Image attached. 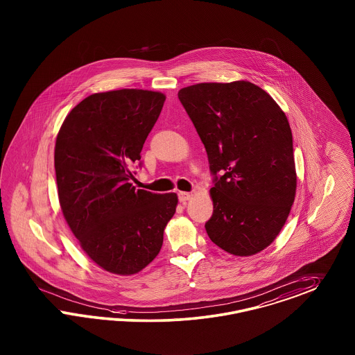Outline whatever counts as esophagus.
I'll use <instances>...</instances> for the list:
<instances>
[{"label": "esophagus", "mask_w": 355, "mask_h": 355, "mask_svg": "<svg viewBox=\"0 0 355 355\" xmlns=\"http://www.w3.org/2000/svg\"><path fill=\"white\" fill-rule=\"evenodd\" d=\"M191 198V194L190 193H184V191H180L178 193V199H180V202H186V200H189Z\"/></svg>", "instance_id": "34e87169"}]
</instances>
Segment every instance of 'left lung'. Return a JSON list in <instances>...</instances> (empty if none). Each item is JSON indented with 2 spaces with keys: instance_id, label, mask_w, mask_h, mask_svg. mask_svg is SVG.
Segmentation results:
<instances>
[{
  "instance_id": "obj_1",
  "label": "left lung",
  "mask_w": 355,
  "mask_h": 355,
  "mask_svg": "<svg viewBox=\"0 0 355 355\" xmlns=\"http://www.w3.org/2000/svg\"><path fill=\"white\" fill-rule=\"evenodd\" d=\"M178 98L207 152L214 244L253 256L281 232L296 191L293 134L286 114L249 81L187 86Z\"/></svg>"
}]
</instances>
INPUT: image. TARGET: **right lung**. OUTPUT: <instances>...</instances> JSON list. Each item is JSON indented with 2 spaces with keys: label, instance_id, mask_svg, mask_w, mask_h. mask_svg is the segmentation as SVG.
<instances>
[{
  "label": "right lung",
  "instance_id": "1",
  "mask_svg": "<svg viewBox=\"0 0 355 355\" xmlns=\"http://www.w3.org/2000/svg\"><path fill=\"white\" fill-rule=\"evenodd\" d=\"M165 96L141 89L96 93L60 127L55 171L62 215L99 268L131 275L149 265L175 212L177 194L136 190L132 166Z\"/></svg>",
  "mask_w": 355,
  "mask_h": 355
}]
</instances>
